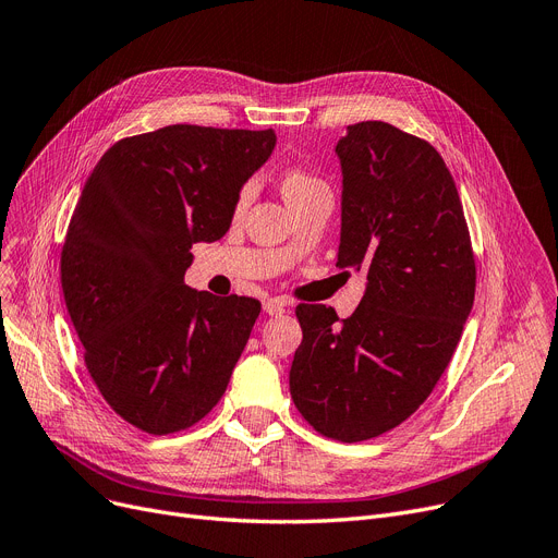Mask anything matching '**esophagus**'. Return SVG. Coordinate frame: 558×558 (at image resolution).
<instances>
[{"mask_svg": "<svg viewBox=\"0 0 558 558\" xmlns=\"http://www.w3.org/2000/svg\"><path fill=\"white\" fill-rule=\"evenodd\" d=\"M262 307H264L266 314H269V317H280V314H282L284 307H287V303H284L282 299H266V301L262 303Z\"/></svg>", "mask_w": 558, "mask_h": 558, "instance_id": "esophagus-1", "label": "esophagus"}]
</instances>
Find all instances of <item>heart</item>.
I'll use <instances>...</instances> for the list:
<instances>
[{
    "mask_svg": "<svg viewBox=\"0 0 558 558\" xmlns=\"http://www.w3.org/2000/svg\"><path fill=\"white\" fill-rule=\"evenodd\" d=\"M280 186H282V196L287 203H292L301 196H305V193H310L312 189L317 186H324V182L319 178H314L305 171H299V168H292V171H284L282 180H280ZM248 189L241 191V198H239V205H246L248 201Z\"/></svg>",
    "mask_w": 558,
    "mask_h": 558,
    "instance_id": "b5f03b06",
    "label": "heart"
}]
</instances>
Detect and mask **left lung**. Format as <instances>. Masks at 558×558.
Instances as JSON below:
<instances>
[{
    "instance_id": "obj_1",
    "label": "left lung",
    "mask_w": 558,
    "mask_h": 558,
    "mask_svg": "<svg viewBox=\"0 0 558 558\" xmlns=\"http://www.w3.org/2000/svg\"><path fill=\"white\" fill-rule=\"evenodd\" d=\"M337 266L365 271V296L339 322L299 305L289 372L301 415L328 438L362 442L426 401L474 305L476 269L453 178L430 143L390 123L347 128Z\"/></svg>"
}]
</instances>
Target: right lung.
<instances>
[{
	"label": "right lung",
	"instance_id": "add662e5",
	"mask_svg": "<svg viewBox=\"0 0 558 558\" xmlns=\"http://www.w3.org/2000/svg\"><path fill=\"white\" fill-rule=\"evenodd\" d=\"M274 130L168 125L95 163L61 253V287L90 378L132 426L166 435L219 403L259 301L184 284L193 244L219 241Z\"/></svg>",
	"mask_w": 558,
	"mask_h": 558
}]
</instances>
